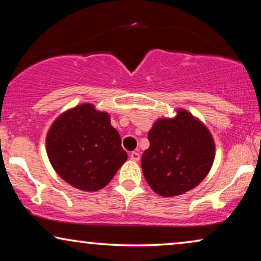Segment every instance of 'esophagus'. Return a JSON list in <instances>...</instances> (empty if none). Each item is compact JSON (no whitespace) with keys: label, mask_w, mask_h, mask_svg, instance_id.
Listing matches in <instances>:
<instances>
[{"label":"esophagus","mask_w":261,"mask_h":261,"mask_svg":"<svg viewBox=\"0 0 261 261\" xmlns=\"http://www.w3.org/2000/svg\"><path fill=\"white\" fill-rule=\"evenodd\" d=\"M130 159L133 160V162H139V159H140V153H139L138 151H134L130 153Z\"/></svg>","instance_id":"1"}]
</instances>
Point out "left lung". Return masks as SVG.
Wrapping results in <instances>:
<instances>
[{
	"label": "left lung",
	"instance_id": "obj_1",
	"mask_svg": "<svg viewBox=\"0 0 261 261\" xmlns=\"http://www.w3.org/2000/svg\"><path fill=\"white\" fill-rule=\"evenodd\" d=\"M149 147L141 156L145 179L156 194L172 197L201 183L215 158V144L204 124L187 110L156 120L148 132Z\"/></svg>",
	"mask_w": 261,
	"mask_h": 261
}]
</instances>
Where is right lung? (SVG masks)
Listing matches in <instances>:
<instances>
[{
	"instance_id": "right-lung-1",
	"label": "right lung",
	"mask_w": 261,
	"mask_h": 261,
	"mask_svg": "<svg viewBox=\"0 0 261 261\" xmlns=\"http://www.w3.org/2000/svg\"><path fill=\"white\" fill-rule=\"evenodd\" d=\"M46 151L56 172L83 191L105 188L127 160L109 114L90 103L67 110L52 123Z\"/></svg>"
}]
</instances>
